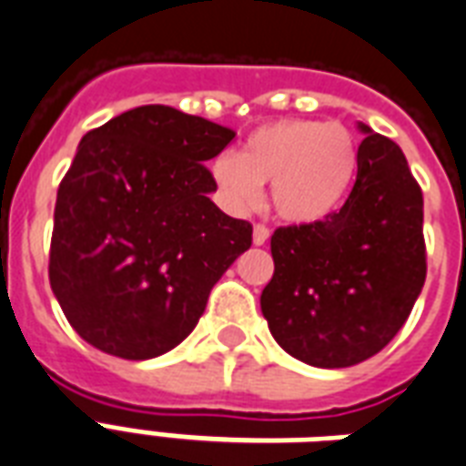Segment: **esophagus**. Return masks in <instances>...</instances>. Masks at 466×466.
I'll use <instances>...</instances> for the list:
<instances>
[{
  "instance_id": "34e87169",
  "label": "esophagus",
  "mask_w": 466,
  "mask_h": 466,
  "mask_svg": "<svg viewBox=\"0 0 466 466\" xmlns=\"http://www.w3.org/2000/svg\"><path fill=\"white\" fill-rule=\"evenodd\" d=\"M268 227H264V224H254V234H251V239H254V244L257 247H261V244L268 242Z\"/></svg>"
}]
</instances>
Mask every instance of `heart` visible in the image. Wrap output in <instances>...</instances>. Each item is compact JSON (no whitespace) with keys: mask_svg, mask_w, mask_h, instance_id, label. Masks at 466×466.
Here are the masks:
<instances>
[{"mask_svg":"<svg viewBox=\"0 0 466 466\" xmlns=\"http://www.w3.org/2000/svg\"><path fill=\"white\" fill-rule=\"evenodd\" d=\"M358 175V146L340 123L289 118L257 127L239 155H217L209 165L219 205L247 215L268 182L271 207L291 224H316L336 215Z\"/></svg>","mask_w":466,"mask_h":466,"instance_id":"1","label":"heart"}]
</instances>
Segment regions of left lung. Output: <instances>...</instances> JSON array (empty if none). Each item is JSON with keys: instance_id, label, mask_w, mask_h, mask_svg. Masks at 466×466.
Segmentation results:
<instances>
[{"instance_id": "8db88e82", "label": "left lung", "mask_w": 466, "mask_h": 466, "mask_svg": "<svg viewBox=\"0 0 466 466\" xmlns=\"http://www.w3.org/2000/svg\"><path fill=\"white\" fill-rule=\"evenodd\" d=\"M356 185L336 215L279 227L261 313L289 356L348 368L388 346L427 274L422 189L390 137L358 123Z\"/></svg>"}]
</instances>
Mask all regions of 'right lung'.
Returning <instances> with one entry per match:
<instances>
[{
  "instance_id": "add662e5",
  "label": "right lung",
  "mask_w": 466,
  "mask_h": 466,
  "mask_svg": "<svg viewBox=\"0 0 466 466\" xmlns=\"http://www.w3.org/2000/svg\"><path fill=\"white\" fill-rule=\"evenodd\" d=\"M234 136L140 106L81 137L58 185L49 281L86 343L147 360L198 326L212 286L251 247V224L209 199L205 163Z\"/></svg>"
}]
</instances>
